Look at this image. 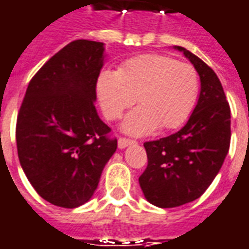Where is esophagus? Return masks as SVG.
<instances>
[{"label":"esophagus","instance_id":"1","mask_svg":"<svg viewBox=\"0 0 249 249\" xmlns=\"http://www.w3.org/2000/svg\"><path fill=\"white\" fill-rule=\"evenodd\" d=\"M133 142H135V140H132V139L119 137V148H125V147H128V145L133 144Z\"/></svg>","mask_w":249,"mask_h":249}]
</instances>
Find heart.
Returning a JSON list of instances; mask_svg holds the SVG:
<instances>
[{
    "label": "heart",
    "instance_id": "b5f03b06",
    "mask_svg": "<svg viewBox=\"0 0 249 249\" xmlns=\"http://www.w3.org/2000/svg\"><path fill=\"white\" fill-rule=\"evenodd\" d=\"M199 79L197 70L177 59L145 53L125 60L119 71L101 72L97 93L104 114L116 120L135 104L140 107L124 121L132 135L177 129L190 116L197 102Z\"/></svg>",
    "mask_w": 249,
    "mask_h": 249
}]
</instances>
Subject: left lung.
Here are the masks:
<instances>
[{
    "mask_svg": "<svg viewBox=\"0 0 249 249\" xmlns=\"http://www.w3.org/2000/svg\"><path fill=\"white\" fill-rule=\"evenodd\" d=\"M175 48L194 64L201 93L182 129L144 142L148 164L139 183L145 198L159 208H177L201 197L220 171L231 144V107L218 76L193 52Z\"/></svg>",
    "mask_w": 249,
    "mask_h": 249,
    "instance_id": "1",
    "label": "left lung"
}]
</instances>
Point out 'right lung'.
<instances>
[{
  "mask_svg": "<svg viewBox=\"0 0 249 249\" xmlns=\"http://www.w3.org/2000/svg\"><path fill=\"white\" fill-rule=\"evenodd\" d=\"M102 64L104 43L71 41L35 74L18 110L20 164L40 197L55 206L88 202L117 148L94 105Z\"/></svg>",
  "mask_w": 249,
  "mask_h": 249,
  "instance_id": "add662e5",
  "label": "right lung"
}]
</instances>
